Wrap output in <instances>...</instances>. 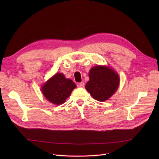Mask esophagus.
<instances>
[{"label": "esophagus", "instance_id": "1", "mask_svg": "<svg viewBox=\"0 0 159 159\" xmlns=\"http://www.w3.org/2000/svg\"><path fill=\"white\" fill-rule=\"evenodd\" d=\"M85 85V84L84 82H81V83H78V85H77V86H78V88H84Z\"/></svg>", "mask_w": 159, "mask_h": 159}]
</instances>
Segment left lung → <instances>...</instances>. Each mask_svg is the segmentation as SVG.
Returning <instances> with one entry per match:
<instances>
[{
  "label": "left lung",
  "instance_id": "1",
  "mask_svg": "<svg viewBox=\"0 0 159 159\" xmlns=\"http://www.w3.org/2000/svg\"><path fill=\"white\" fill-rule=\"evenodd\" d=\"M89 80L85 88L90 95L99 102L108 99L119 87L118 74L107 67H93L89 71Z\"/></svg>",
  "mask_w": 159,
  "mask_h": 159
}]
</instances>
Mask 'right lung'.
Here are the masks:
<instances>
[{"mask_svg":"<svg viewBox=\"0 0 159 159\" xmlns=\"http://www.w3.org/2000/svg\"><path fill=\"white\" fill-rule=\"evenodd\" d=\"M75 87L71 80L66 79L64 74L57 73L43 85L42 91L49 102L60 105L65 102Z\"/></svg>","mask_w":159,"mask_h":159,"instance_id":"right-lung-1","label":"right lung"}]
</instances>
